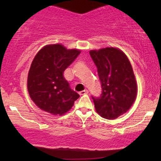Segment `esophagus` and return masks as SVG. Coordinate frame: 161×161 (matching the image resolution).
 <instances>
[{
  "mask_svg": "<svg viewBox=\"0 0 161 161\" xmlns=\"http://www.w3.org/2000/svg\"><path fill=\"white\" fill-rule=\"evenodd\" d=\"M89 93V91H88L87 89H85V90H83V91H81V92H80V95H83V94H88Z\"/></svg>",
  "mask_w": 161,
  "mask_h": 161,
  "instance_id": "esophagus-1",
  "label": "esophagus"
}]
</instances>
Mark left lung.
<instances>
[{
	"label": "left lung",
	"instance_id": "8db88e82",
	"mask_svg": "<svg viewBox=\"0 0 161 161\" xmlns=\"http://www.w3.org/2000/svg\"><path fill=\"white\" fill-rule=\"evenodd\" d=\"M97 68L102 94L93 99L96 111L105 119H114L126 113L136 97L137 84L126 55L116 47L89 52Z\"/></svg>",
	"mask_w": 161,
	"mask_h": 161
}]
</instances>
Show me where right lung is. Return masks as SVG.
<instances>
[{"instance_id": "right-lung-1", "label": "right lung", "mask_w": 161, "mask_h": 161, "mask_svg": "<svg viewBox=\"0 0 161 161\" xmlns=\"http://www.w3.org/2000/svg\"><path fill=\"white\" fill-rule=\"evenodd\" d=\"M80 53L60 44L46 45L37 53L28 72L27 86L31 100L42 111L62 116L80 97L63 75Z\"/></svg>"}]
</instances>
